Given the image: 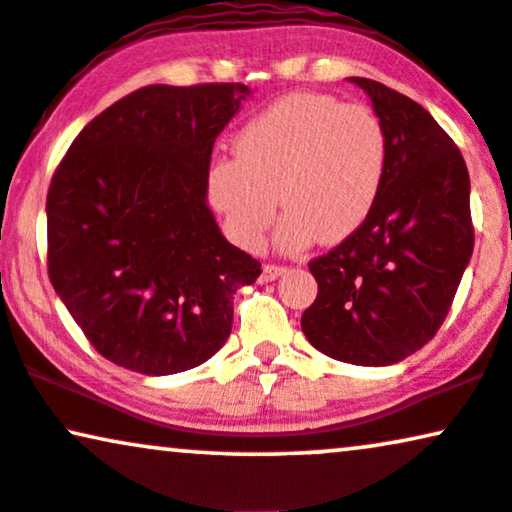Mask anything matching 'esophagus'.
Returning <instances> with one entry per match:
<instances>
[{"label":"esophagus","mask_w":512,"mask_h":512,"mask_svg":"<svg viewBox=\"0 0 512 512\" xmlns=\"http://www.w3.org/2000/svg\"><path fill=\"white\" fill-rule=\"evenodd\" d=\"M288 271V267H281V264H264L262 269V281H276L278 276H283Z\"/></svg>","instance_id":"34e87169"}]
</instances>
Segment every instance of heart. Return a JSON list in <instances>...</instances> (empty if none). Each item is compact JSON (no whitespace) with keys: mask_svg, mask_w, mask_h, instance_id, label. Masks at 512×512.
Returning <instances> with one entry per match:
<instances>
[{"mask_svg":"<svg viewBox=\"0 0 512 512\" xmlns=\"http://www.w3.org/2000/svg\"><path fill=\"white\" fill-rule=\"evenodd\" d=\"M385 127L371 108L316 92L283 96L236 134V155L205 172L210 205L245 250H260L276 208L278 243L335 245L359 231L383 191Z\"/></svg>","mask_w":512,"mask_h":512,"instance_id":"b5f03b06","label":"heart"}]
</instances>
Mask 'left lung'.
<instances>
[{
    "label": "left lung",
    "mask_w": 512,
    "mask_h": 512,
    "mask_svg": "<svg viewBox=\"0 0 512 512\" xmlns=\"http://www.w3.org/2000/svg\"><path fill=\"white\" fill-rule=\"evenodd\" d=\"M385 127L387 170L371 217L309 262L319 295L302 331L326 357L390 366L435 338L468 267L475 229L468 167L420 103L349 77Z\"/></svg>",
    "instance_id": "8db88e82"
}]
</instances>
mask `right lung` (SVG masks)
Masks as SVG:
<instances>
[{"label": "right lung", "instance_id": "obj_1", "mask_svg": "<svg viewBox=\"0 0 512 512\" xmlns=\"http://www.w3.org/2000/svg\"><path fill=\"white\" fill-rule=\"evenodd\" d=\"M250 96L238 82L148 84L77 134L47 193L49 281L96 352L144 375L208 361L234 295L262 264L208 208L219 132Z\"/></svg>", "mask_w": 512, "mask_h": 512}]
</instances>
